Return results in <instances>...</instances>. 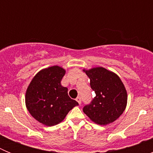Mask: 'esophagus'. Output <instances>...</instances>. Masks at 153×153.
<instances>
[{"label": "esophagus", "instance_id": "esophagus-1", "mask_svg": "<svg viewBox=\"0 0 153 153\" xmlns=\"http://www.w3.org/2000/svg\"><path fill=\"white\" fill-rule=\"evenodd\" d=\"M76 100L77 101V102H78V103H79V104H81V98H80V97H78L76 99Z\"/></svg>", "mask_w": 153, "mask_h": 153}]
</instances>
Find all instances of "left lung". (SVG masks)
I'll list each match as a JSON object with an SVG mask.
<instances>
[{
    "label": "left lung",
    "instance_id": "8db88e82",
    "mask_svg": "<svg viewBox=\"0 0 153 153\" xmlns=\"http://www.w3.org/2000/svg\"><path fill=\"white\" fill-rule=\"evenodd\" d=\"M90 79L96 97L83 107V113L101 126L112 123L123 114L127 104V92L119 76L102 67L83 70Z\"/></svg>",
    "mask_w": 153,
    "mask_h": 153
}]
</instances>
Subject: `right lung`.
Here are the masks:
<instances>
[{
  "mask_svg": "<svg viewBox=\"0 0 153 153\" xmlns=\"http://www.w3.org/2000/svg\"><path fill=\"white\" fill-rule=\"evenodd\" d=\"M65 74L66 70L59 66L43 69L27 89V109L35 120L47 126L61 123L67 113L79 105L69 97L68 89L61 85Z\"/></svg>",
  "mask_w": 153,
  "mask_h": 153,
  "instance_id": "add662e5",
  "label": "right lung"
}]
</instances>
